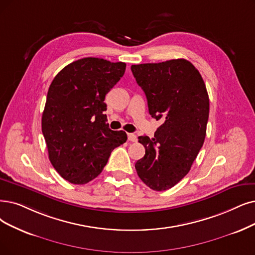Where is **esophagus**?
Wrapping results in <instances>:
<instances>
[{
  "label": "esophagus",
  "instance_id": "obj_1",
  "mask_svg": "<svg viewBox=\"0 0 255 255\" xmlns=\"http://www.w3.org/2000/svg\"><path fill=\"white\" fill-rule=\"evenodd\" d=\"M128 139L130 142H136L137 141V136L135 134H128Z\"/></svg>",
  "mask_w": 255,
  "mask_h": 255
}]
</instances>
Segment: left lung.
I'll return each instance as SVG.
<instances>
[{
	"mask_svg": "<svg viewBox=\"0 0 255 255\" xmlns=\"http://www.w3.org/2000/svg\"><path fill=\"white\" fill-rule=\"evenodd\" d=\"M130 69L145 93L149 114L162 122L154 138H138L145 155L135 168L150 189L166 190L188 174L204 143L209 116L206 86L195 66L183 58Z\"/></svg>",
	"mask_w": 255,
	"mask_h": 255,
	"instance_id": "obj_1",
	"label": "left lung"
}]
</instances>
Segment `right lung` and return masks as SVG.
<instances>
[{
  "instance_id": "add662e5",
  "label": "right lung",
  "mask_w": 255,
  "mask_h": 255,
  "mask_svg": "<svg viewBox=\"0 0 255 255\" xmlns=\"http://www.w3.org/2000/svg\"><path fill=\"white\" fill-rule=\"evenodd\" d=\"M125 63L85 57L66 66L51 83L42 117L49 160L72 184L95 179L111 152L128 139L109 128L105 98L126 72Z\"/></svg>"
}]
</instances>
